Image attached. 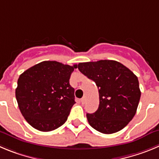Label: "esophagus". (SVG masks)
I'll return each mask as SVG.
<instances>
[{
    "instance_id": "obj_1",
    "label": "esophagus",
    "mask_w": 159,
    "mask_h": 159,
    "mask_svg": "<svg viewBox=\"0 0 159 159\" xmlns=\"http://www.w3.org/2000/svg\"><path fill=\"white\" fill-rule=\"evenodd\" d=\"M84 102H85V98H84V97H83L82 99H81V103H82V104H84Z\"/></svg>"
}]
</instances>
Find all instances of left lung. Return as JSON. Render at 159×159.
I'll return each instance as SVG.
<instances>
[{
    "mask_svg": "<svg viewBox=\"0 0 159 159\" xmlns=\"http://www.w3.org/2000/svg\"><path fill=\"white\" fill-rule=\"evenodd\" d=\"M78 70L95 81L99 89V107L95 113L86 115L90 125L104 134L125 128L136 115L140 102L137 77L115 60L80 63Z\"/></svg>",
    "mask_w": 159,
    "mask_h": 159,
    "instance_id": "left-lung-1",
    "label": "left lung"
}]
</instances>
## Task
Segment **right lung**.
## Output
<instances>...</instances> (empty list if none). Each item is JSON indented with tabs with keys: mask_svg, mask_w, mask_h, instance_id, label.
<instances>
[{
	"mask_svg": "<svg viewBox=\"0 0 159 159\" xmlns=\"http://www.w3.org/2000/svg\"><path fill=\"white\" fill-rule=\"evenodd\" d=\"M77 67V64L43 61L20 75L16 89V100L31 126L49 132L64 124L75 103V89L69 80Z\"/></svg>",
	"mask_w": 159,
	"mask_h": 159,
	"instance_id": "add662e5",
	"label": "right lung"
}]
</instances>
